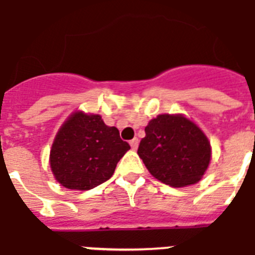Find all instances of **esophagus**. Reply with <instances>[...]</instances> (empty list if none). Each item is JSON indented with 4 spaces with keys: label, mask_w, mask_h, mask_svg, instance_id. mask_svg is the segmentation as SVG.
<instances>
[{
    "label": "esophagus",
    "mask_w": 255,
    "mask_h": 255,
    "mask_svg": "<svg viewBox=\"0 0 255 255\" xmlns=\"http://www.w3.org/2000/svg\"><path fill=\"white\" fill-rule=\"evenodd\" d=\"M129 144H131V148L133 149V150H136V149H137V146H138V138L137 137L132 138Z\"/></svg>",
    "instance_id": "1"
}]
</instances>
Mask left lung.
Instances as JSON below:
<instances>
[{
    "label": "left lung",
    "mask_w": 255,
    "mask_h": 255,
    "mask_svg": "<svg viewBox=\"0 0 255 255\" xmlns=\"http://www.w3.org/2000/svg\"><path fill=\"white\" fill-rule=\"evenodd\" d=\"M137 154L156 179L171 187H186L202 179L212 149L191 119L182 114H161L145 127Z\"/></svg>",
    "instance_id": "obj_1"
}]
</instances>
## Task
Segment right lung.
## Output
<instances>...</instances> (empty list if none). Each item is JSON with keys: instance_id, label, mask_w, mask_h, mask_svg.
<instances>
[{"instance_id": "1", "label": "right lung", "mask_w": 255, "mask_h": 255, "mask_svg": "<svg viewBox=\"0 0 255 255\" xmlns=\"http://www.w3.org/2000/svg\"><path fill=\"white\" fill-rule=\"evenodd\" d=\"M129 149L118 128L106 126L101 115L74 111L56 133L49 166L60 185L86 191L113 177Z\"/></svg>"}]
</instances>
